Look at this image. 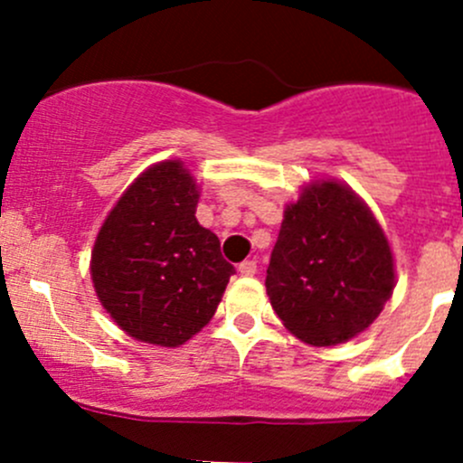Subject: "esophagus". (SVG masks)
I'll use <instances>...</instances> for the list:
<instances>
[{
	"label": "esophagus",
	"mask_w": 463,
	"mask_h": 463,
	"mask_svg": "<svg viewBox=\"0 0 463 463\" xmlns=\"http://www.w3.org/2000/svg\"><path fill=\"white\" fill-rule=\"evenodd\" d=\"M240 275H244V278H253L255 273H258V261L255 260H246V261H241L240 264Z\"/></svg>",
	"instance_id": "obj_1"
}]
</instances>
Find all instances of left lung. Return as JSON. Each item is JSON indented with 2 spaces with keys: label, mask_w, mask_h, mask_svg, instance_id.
<instances>
[{
  "label": "left lung",
  "mask_w": 463,
  "mask_h": 463,
  "mask_svg": "<svg viewBox=\"0 0 463 463\" xmlns=\"http://www.w3.org/2000/svg\"><path fill=\"white\" fill-rule=\"evenodd\" d=\"M394 278L385 232L352 188L320 179L287 205L266 293L293 335L314 347L354 338L378 318Z\"/></svg>",
  "instance_id": "1"
}]
</instances>
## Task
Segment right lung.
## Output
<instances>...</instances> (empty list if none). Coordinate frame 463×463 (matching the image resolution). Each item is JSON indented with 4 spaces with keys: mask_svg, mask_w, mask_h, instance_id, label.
<instances>
[{
    "mask_svg": "<svg viewBox=\"0 0 463 463\" xmlns=\"http://www.w3.org/2000/svg\"><path fill=\"white\" fill-rule=\"evenodd\" d=\"M199 188L161 161L116 202L91 250V279L111 320L141 343L179 347L208 325L235 273L197 222Z\"/></svg>",
    "mask_w": 463,
    "mask_h": 463,
    "instance_id": "right-lung-1",
    "label": "right lung"
}]
</instances>
